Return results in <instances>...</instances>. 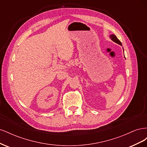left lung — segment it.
<instances>
[{
    "mask_svg": "<svg viewBox=\"0 0 147 147\" xmlns=\"http://www.w3.org/2000/svg\"><path fill=\"white\" fill-rule=\"evenodd\" d=\"M110 38L112 39L114 42L117 43L119 44V45L122 46V44H121V42H120V41L118 39V38L116 37V35H111L110 36Z\"/></svg>",
    "mask_w": 147,
    "mask_h": 147,
    "instance_id": "8db88e82",
    "label": "left lung"
}]
</instances>
